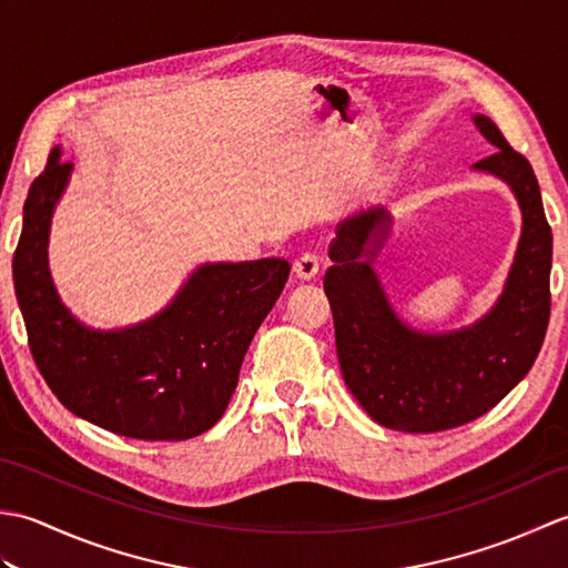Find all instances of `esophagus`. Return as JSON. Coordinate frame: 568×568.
Listing matches in <instances>:
<instances>
[{
	"mask_svg": "<svg viewBox=\"0 0 568 568\" xmlns=\"http://www.w3.org/2000/svg\"><path fill=\"white\" fill-rule=\"evenodd\" d=\"M293 271L300 281H312V277L320 273V258L315 253H303V256L293 263Z\"/></svg>",
	"mask_w": 568,
	"mask_h": 568,
	"instance_id": "34e87169",
	"label": "esophagus"
}]
</instances>
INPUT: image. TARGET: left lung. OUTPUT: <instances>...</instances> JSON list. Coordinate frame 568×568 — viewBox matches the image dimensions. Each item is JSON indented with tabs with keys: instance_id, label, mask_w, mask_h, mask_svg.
Instances as JSON below:
<instances>
[{
	"instance_id": "8db88e82",
	"label": "left lung",
	"mask_w": 568,
	"mask_h": 568,
	"mask_svg": "<svg viewBox=\"0 0 568 568\" xmlns=\"http://www.w3.org/2000/svg\"><path fill=\"white\" fill-rule=\"evenodd\" d=\"M474 124L496 146L474 168L505 180L523 210L513 268L488 315L444 334L409 329L395 315L371 268L393 222L388 210L342 222L329 246L334 265L324 273V293L342 376L361 407L388 429L444 432L486 415L527 376L547 334L551 229L535 171L488 116L474 114Z\"/></svg>"
}]
</instances>
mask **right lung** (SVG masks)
Returning <instances> with one entry per match:
<instances>
[{
  "mask_svg": "<svg viewBox=\"0 0 568 568\" xmlns=\"http://www.w3.org/2000/svg\"><path fill=\"white\" fill-rule=\"evenodd\" d=\"M72 163L55 146L29 187L14 251V291L48 388L72 415L143 442L207 432L236 390L253 334L281 297L291 263H207L159 315L126 329L80 324L48 271V234Z\"/></svg>",
  "mask_w": 568,
  "mask_h": 568,
  "instance_id": "right-lung-1",
  "label": "right lung"
}]
</instances>
